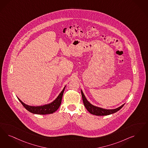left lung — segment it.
<instances>
[{
    "label": "left lung",
    "instance_id": "1",
    "mask_svg": "<svg viewBox=\"0 0 148 148\" xmlns=\"http://www.w3.org/2000/svg\"><path fill=\"white\" fill-rule=\"evenodd\" d=\"M81 93H82V96L83 103H84V105L85 107V108L87 109V110L89 111V112L92 114L96 115V116H107V115L112 114V113L118 111L124 105V104H123L122 106L119 107L117 108H115V109H111V110L104 109V108H102L101 107L95 106L94 105H92L91 103H90L86 99L85 95L83 93V91L82 90H81Z\"/></svg>",
    "mask_w": 148,
    "mask_h": 148
}]
</instances>
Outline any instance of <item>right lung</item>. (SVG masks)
Here are the masks:
<instances>
[{"label":"right lung","instance_id":"1","mask_svg":"<svg viewBox=\"0 0 148 148\" xmlns=\"http://www.w3.org/2000/svg\"><path fill=\"white\" fill-rule=\"evenodd\" d=\"M65 88V86L63 89V90L61 91V92L59 94L58 97L53 101V102H51L50 103H48L47 105L39 106H29L27 105H26L24 103L23 101L20 100L18 97V100L21 103V104L23 105V106L31 113H32L34 114H51L55 112L59 108L61 102L62 96L63 95V92L64 91V89Z\"/></svg>","mask_w":148,"mask_h":148}]
</instances>
